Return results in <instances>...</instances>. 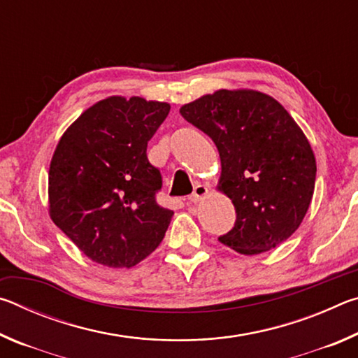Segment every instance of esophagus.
I'll list each match as a JSON object with an SVG mask.
<instances>
[{"label": "esophagus", "mask_w": 358, "mask_h": 358, "mask_svg": "<svg viewBox=\"0 0 358 358\" xmlns=\"http://www.w3.org/2000/svg\"><path fill=\"white\" fill-rule=\"evenodd\" d=\"M207 194H208V186L197 185L196 187H194V192L189 196V202L196 203V202H199V201H202V199H203L205 196H207Z\"/></svg>", "instance_id": "obj_1"}]
</instances>
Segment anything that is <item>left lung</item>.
Instances as JSON below:
<instances>
[{"instance_id":"left-lung-1","label":"left lung","mask_w":358,"mask_h":358,"mask_svg":"<svg viewBox=\"0 0 358 358\" xmlns=\"http://www.w3.org/2000/svg\"><path fill=\"white\" fill-rule=\"evenodd\" d=\"M180 113L220 151V191L237 220L217 240L246 256L286 241L310 208L316 183L311 145L286 108L252 90H220Z\"/></svg>"}]
</instances>
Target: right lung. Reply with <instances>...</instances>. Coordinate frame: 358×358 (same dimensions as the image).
Returning a JSON list of instances; mask_svg holds the SVG:
<instances>
[{"label": "right lung", "instance_id": "right-lung-1", "mask_svg": "<svg viewBox=\"0 0 358 358\" xmlns=\"http://www.w3.org/2000/svg\"><path fill=\"white\" fill-rule=\"evenodd\" d=\"M171 110L166 102L112 96L72 123L53 153V222L94 262L134 266L164 238L173 211L161 207L159 169L147 145Z\"/></svg>", "mask_w": 358, "mask_h": 358}]
</instances>
